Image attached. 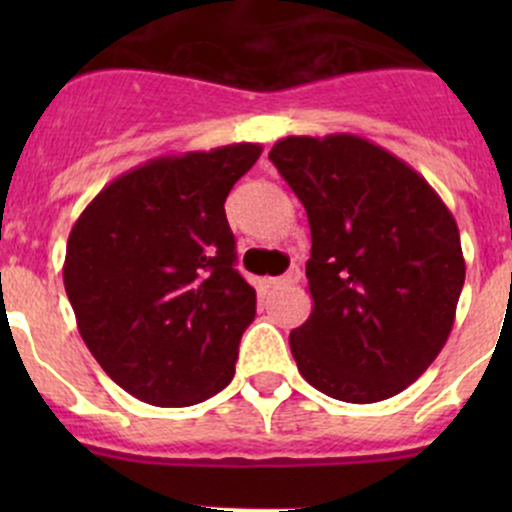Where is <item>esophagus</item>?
Masks as SVG:
<instances>
[{
    "instance_id": "esophagus-1",
    "label": "esophagus",
    "mask_w": 512,
    "mask_h": 512,
    "mask_svg": "<svg viewBox=\"0 0 512 512\" xmlns=\"http://www.w3.org/2000/svg\"><path fill=\"white\" fill-rule=\"evenodd\" d=\"M299 277H302V272H299V267H289L282 277H270V285L272 287H289V285H297Z\"/></svg>"
}]
</instances>
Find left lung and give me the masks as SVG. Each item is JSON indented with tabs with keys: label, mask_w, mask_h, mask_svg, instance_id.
I'll list each match as a JSON object with an SVG mask.
<instances>
[{
	"label": "left lung",
	"mask_w": 512,
	"mask_h": 512,
	"mask_svg": "<svg viewBox=\"0 0 512 512\" xmlns=\"http://www.w3.org/2000/svg\"><path fill=\"white\" fill-rule=\"evenodd\" d=\"M270 160L312 230L314 307L289 334L299 374L349 404L391 399L453 329L466 260L451 210L409 163L352 133L287 136Z\"/></svg>",
	"instance_id": "obj_1"
}]
</instances>
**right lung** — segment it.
I'll use <instances>...</instances> for the list:
<instances>
[{"label": "right lung", "mask_w": 512, "mask_h": 512, "mask_svg": "<svg viewBox=\"0 0 512 512\" xmlns=\"http://www.w3.org/2000/svg\"><path fill=\"white\" fill-rule=\"evenodd\" d=\"M260 143L160 156L118 175L66 242L64 287L101 369L153 406H193L235 376L255 289L225 218Z\"/></svg>", "instance_id": "obj_1"}]
</instances>
